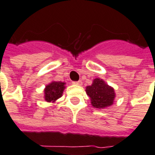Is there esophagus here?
<instances>
[{
  "instance_id": "34e87169",
  "label": "esophagus",
  "mask_w": 155,
  "mask_h": 155,
  "mask_svg": "<svg viewBox=\"0 0 155 155\" xmlns=\"http://www.w3.org/2000/svg\"><path fill=\"white\" fill-rule=\"evenodd\" d=\"M74 85H78V86H81L82 85V81H78V82H73Z\"/></svg>"
}]
</instances>
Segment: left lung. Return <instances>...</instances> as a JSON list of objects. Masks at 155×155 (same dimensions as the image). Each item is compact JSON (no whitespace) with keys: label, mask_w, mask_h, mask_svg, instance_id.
I'll return each mask as SVG.
<instances>
[{"label":"left lung","mask_w":155,"mask_h":155,"mask_svg":"<svg viewBox=\"0 0 155 155\" xmlns=\"http://www.w3.org/2000/svg\"><path fill=\"white\" fill-rule=\"evenodd\" d=\"M86 92L90 97L91 104L96 109L111 106L114 102V89L101 78L93 80L92 84L86 87Z\"/></svg>","instance_id":"8db88e82"}]
</instances>
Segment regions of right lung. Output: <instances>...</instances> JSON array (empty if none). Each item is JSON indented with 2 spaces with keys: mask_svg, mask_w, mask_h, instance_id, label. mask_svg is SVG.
Wrapping results in <instances>:
<instances>
[{
  "mask_svg": "<svg viewBox=\"0 0 155 155\" xmlns=\"http://www.w3.org/2000/svg\"><path fill=\"white\" fill-rule=\"evenodd\" d=\"M65 82L52 81L44 89V99L46 102H55L63 95Z\"/></svg>",
  "mask_w": 155,
  "mask_h": 155,
  "instance_id": "right-lung-1",
  "label": "right lung"
}]
</instances>
